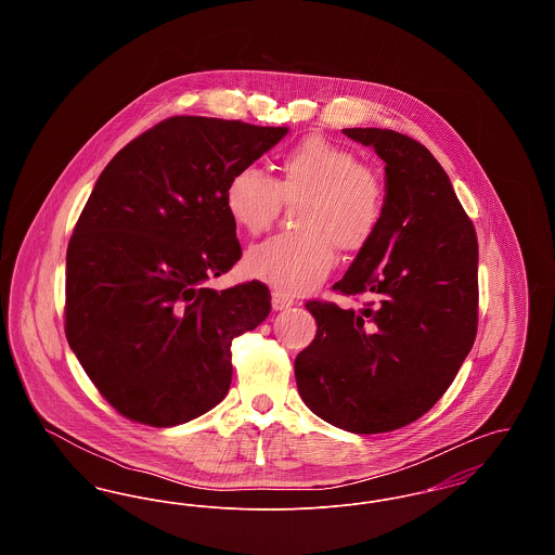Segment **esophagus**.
<instances>
[{"label": "esophagus", "mask_w": 555, "mask_h": 555, "mask_svg": "<svg viewBox=\"0 0 555 555\" xmlns=\"http://www.w3.org/2000/svg\"><path fill=\"white\" fill-rule=\"evenodd\" d=\"M293 304H295V301L291 299L289 295L279 293V291L272 293V308H274V310H287Z\"/></svg>", "instance_id": "esophagus-1"}]
</instances>
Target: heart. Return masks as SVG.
I'll list each match as a JSON object with an SVG mask.
<instances>
[{
	"instance_id": "heart-1",
	"label": "heart",
	"mask_w": 555,
	"mask_h": 555,
	"mask_svg": "<svg viewBox=\"0 0 555 555\" xmlns=\"http://www.w3.org/2000/svg\"><path fill=\"white\" fill-rule=\"evenodd\" d=\"M304 202L295 211L301 231L254 245L245 256L249 276L283 293H308L335 264L337 245L358 251L378 231L387 186L349 147L322 137H306L279 159V179L256 166L237 170L224 189L233 222L260 235L274 222L283 199Z\"/></svg>"
}]
</instances>
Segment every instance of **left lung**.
<instances>
[{
	"instance_id": "8db88e82",
	"label": "left lung",
	"mask_w": 555,
	"mask_h": 555,
	"mask_svg": "<svg viewBox=\"0 0 555 555\" xmlns=\"http://www.w3.org/2000/svg\"><path fill=\"white\" fill-rule=\"evenodd\" d=\"M385 162L383 222L333 289L362 310L308 301L314 341L295 358L306 405L358 435L418 421L448 391L478 326V241L441 164L389 129H344Z\"/></svg>"
}]
</instances>
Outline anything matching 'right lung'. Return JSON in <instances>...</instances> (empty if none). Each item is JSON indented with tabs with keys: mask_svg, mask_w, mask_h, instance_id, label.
<instances>
[{
	"mask_svg": "<svg viewBox=\"0 0 555 555\" xmlns=\"http://www.w3.org/2000/svg\"><path fill=\"white\" fill-rule=\"evenodd\" d=\"M287 127L172 116L109 159L66 251V339L107 403L177 426L220 403L231 344L270 314L260 281L206 287L238 258L229 179Z\"/></svg>",
	"mask_w": 555,
	"mask_h": 555,
	"instance_id": "1",
	"label": "right lung"
}]
</instances>
